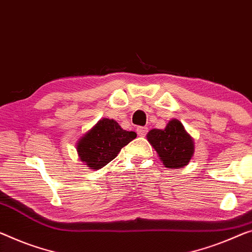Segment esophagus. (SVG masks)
Here are the masks:
<instances>
[{
  "label": "esophagus",
  "mask_w": 252,
  "mask_h": 252,
  "mask_svg": "<svg viewBox=\"0 0 252 252\" xmlns=\"http://www.w3.org/2000/svg\"><path fill=\"white\" fill-rule=\"evenodd\" d=\"M148 132V127L147 126H138L137 127V133L138 136L140 137H145L146 133Z\"/></svg>",
  "instance_id": "obj_1"
}]
</instances>
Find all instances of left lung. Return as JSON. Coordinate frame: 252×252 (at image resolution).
I'll return each mask as SVG.
<instances>
[{"instance_id": "obj_1", "label": "left lung", "mask_w": 252, "mask_h": 252, "mask_svg": "<svg viewBox=\"0 0 252 252\" xmlns=\"http://www.w3.org/2000/svg\"><path fill=\"white\" fill-rule=\"evenodd\" d=\"M146 137L165 167L182 168L193 157V138L178 119L170 120L164 129H152Z\"/></svg>"}]
</instances>
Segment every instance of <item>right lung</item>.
<instances>
[{"mask_svg":"<svg viewBox=\"0 0 252 252\" xmlns=\"http://www.w3.org/2000/svg\"><path fill=\"white\" fill-rule=\"evenodd\" d=\"M136 137V132L123 130L114 120L100 119L79 138L76 147L78 156L90 170H100Z\"/></svg>","mask_w":252,"mask_h":252,"instance_id":"right-lung-1","label":"right lung"}]
</instances>
